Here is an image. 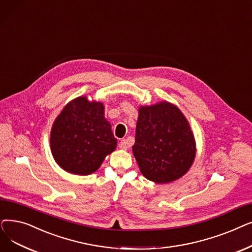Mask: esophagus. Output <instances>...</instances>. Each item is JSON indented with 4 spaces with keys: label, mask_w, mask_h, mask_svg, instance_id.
I'll list each match as a JSON object with an SVG mask.
<instances>
[{
    "label": "esophagus",
    "mask_w": 252,
    "mask_h": 252,
    "mask_svg": "<svg viewBox=\"0 0 252 252\" xmlns=\"http://www.w3.org/2000/svg\"><path fill=\"white\" fill-rule=\"evenodd\" d=\"M119 148L121 149V150H127L128 148H129V142H128V140L127 139H123V140H121V142H120V145H119Z\"/></svg>",
    "instance_id": "esophagus-1"
}]
</instances>
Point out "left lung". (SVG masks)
I'll list each match as a JSON object with an SVG mask.
<instances>
[{
    "mask_svg": "<svg viewBox=\"0 0 252 252\" xmlns=\"http://www.w3.org/2000/svg\"><path fill=\"white\" fill-rule=\"evenodd\" d=\"M132 152L143 176L156 184H167L190 168L196 142L181 110L161 101L139 107Z\"/></svg>",
    "mask_w": 252,
    "mask_h": 252,
    "instance_id": "obj_1",
    "label": "left lung"
}]
</instances>
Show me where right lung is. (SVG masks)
<instances>
[{
	"instance_id": "add662e5",
	"label": "right lung",
	"mask_w": 252,
	"mask_h": 252,
	"mask_svg": "<svg viewBox=\"0 0 252 252\" xmlns=\"http://www.w3.org/2000/svg\"><path fill=\"white\" fill-rule=\"evenodd\" d=\"M50 146L63 170L77 175L96 171L117 147L103 103L89 101L86 96L69 101L53 123Z\"/></svg>"
}]
</instances>
